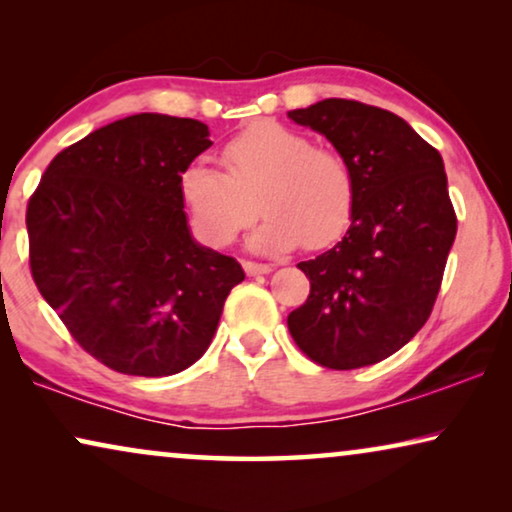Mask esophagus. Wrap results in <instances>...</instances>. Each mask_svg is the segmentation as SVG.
Wrapping results in <instances>:
<instances>
[{"label": "esophagus", "instance_id": "obj_1", "mask_svg": "<svg viewBox=\"0 0 512 512\" xmlns=\"http://www.w3.org/2000/svg\"><path fill=\"white\" fill-rule=\"evenodd\" d=\"M242 268H244V272H247L249 277L268 275V272H272V265H268V263H254V261H244Z\"/></svg>", "mask_w": 512, "mask_h": 512}]
</instances>
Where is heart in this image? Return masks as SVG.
Segmentation results:
<instances>
[{
    "mask_svg": "<svg viewBox=\"0 0 512 512\" xmlns=\"http://www.w3.org/2000/svg\"><path fill=\"white\" fill-rule=\"evenodd\" d=\"M221 158L226 172L198 160L179 177L195 235L209 247L233 242L254 221L256 201L265 216L251 247L263 254L328 247L352 221V170L338 151L312 146L303 132L258 123L230 139Z\"/></svg>",
    "mask_w": 512,
    "mask_h": 512,
    "instance_id": "b5f03b06",
    "label": "heart"
}]
</instances>
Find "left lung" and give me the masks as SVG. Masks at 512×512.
<instances>
[{
    "instance_id": "left-lung-1",
    "label": "left lung",
    "mask_w": 512,
    "mask_h": 512,
    "mask_svg": "<svg viewBox=\"0 0 512 512\" xmlns=\"http://www.w3.org/2000/svg\"><path fill=\"white\" fill-rule=\"evenodd\" d=\"M324 135L354 177L345 237L312 261L305 305L286 319L296 345L333 370L373 366L426 324L457 235L440 153L401 116L354 100L289 111Z\"/></svg>"
}]
</instances>
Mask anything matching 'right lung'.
<instances>
[{
  "mask_svg": "<svg viewBox=\"0 0 512 512\" xmlns=\"http://www.w3.org/2000/svg\"><path fill=\"white\" fill-rule=\"evenodd\" d=\"M209 146L195 118H121L60 151L27 205L34 284L74 340L116 373L167 377L193 366L244 279L186 221L179 177Z\"/></svg>",
  "mask_w": 512,
  "mask_h": 512,
  "instance_id": "right-lung-1",
  "label": "right lung"
}]
</instances>
